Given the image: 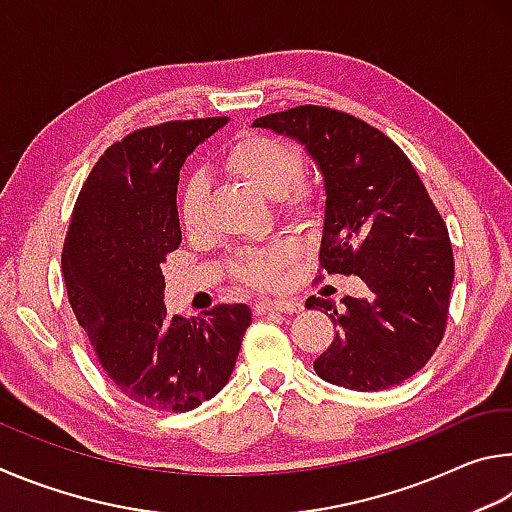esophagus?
<instances>
[{
  "label": "esophagus",
  "mask_w": 512,
  "mask_h": 512,
  "mask_svg": "<svg viewBox=\"0 0 512 512\" xmlns=\"http://www.w3.org/2000/svg\"><path fill=\"white\" fill-rule=\"evenodd\" d=\"M301 303L299 301H261L256 303V312L258 315H267V312H301Z\"/></svg>",
  "instance_id": "1"
}]
</instances>
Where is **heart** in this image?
Returning a JSON list of instances; mask_svg holds the SVG:
<instances>
[{"label": "heart", "mask_w": 512, "mask_h": 512, "mask_svg": "<svg viewBox=\"0 0 512 512\" xmlns=\"http://www.w3.org/2000/svg\"><path fill=\"white\" fill-rule=\"evenodd\" d=\"M224 168L231 175L245 179L258 193L274 197L276 211L288 222L306 224L315 218L317 191L301 179L303 152L294 143L276 134L247 132L224 155ZM206 200H209V188L204 177L195 175L188 179L179 195V222L191 236L204 227ZM294 254L297 251L290 242L276 240L272 245L238 251L229 267L240 283L270 290L279 285L283 267L292 261Z\"/></svg>", "instance_id": "heart-1"}]
</instances>
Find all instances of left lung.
Returning <instances> with one entry per match:
<instances>
[{
  "instance_id": "left-lung-1",
  "label": "left lung",
  "mask_w": 512,
  "mask_h": 512,
  "mask_svg": "<svg viewBox=\"0 0 512 512\" xmlns=\"http://www.w3.org/2000/svg\"><path fill=\"white\" fill-rule=\"evenodd\" d=\"M254 128L285 134L315 159L326 188L319 265L360 276L369 297H310L337 335L315 360L321 380L380 391L423 369L441 344L454 256L441 213L405 152L355 116L319 105L261 116Z\"/></svg>"
}]
</instances>
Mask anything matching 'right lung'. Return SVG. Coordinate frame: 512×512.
<instances>
[{
	"label": "right lung",
	"instance_id": "add662e5",
	"mask_svg": "<svg viewBox=\"0 0 512 512\" xmlns=\"http://www.w3.org/2000/svg\"><path fill=\"white\" fill-rule=\"evenodd\" d=\"M229 116L168 121L112 143L80 188L62 274L67 297L103 373L125 398L157 411H191L236 366L251 324L245 303L202 317H168L161 265L182 242L179 168Z\"/></svg>",
	"mask_w": 512,
	"mask_h": 512
}]
</instances>
